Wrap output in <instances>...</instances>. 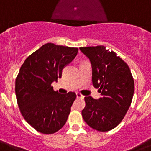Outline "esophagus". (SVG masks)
Here are the masks:
<instances>
[{"mask_svg":"<svg viewBox=\"0 0 151 151\" xmlns=\"http://www.w3.org/2000/svg\"><path fill=\"white\" fill-rule=\"evenodd\" d=\"M76 95H77V99H83V98H84V96H83L81 93H76Z\"/></svg>","mask_w":151,"mask_h":151,"instance_id":"34e87169","label":"esophagus"}]
</instances>
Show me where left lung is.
I'll return each mask as SVG.
<instances>
[{"mask_svg": "<svg viewBox=\"0 0 151 151\" xmlns=\"http://www.w3.org/2000/svg\"><path fill=\"white\" fill-rule=\"evenodd\" d=\"M92 65V82L101 97H85L82 115L95 130L107 132L116 127L127 112L134 92L130 68L113 51L104 46L80 47Z\"/></svg>", "mask_w": 151, "mask_h": 151, "instance_id": "1", "label": "left lung"}]
</instances>
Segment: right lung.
Segmentation results:
<instances>
[{
  "mask_svg": "<svg viewBox=\"0 0 151 151\" xmlns=\"http://www.w3.org/2000/svg\"><path fill=\"white\" fill-rule=\"evenodd\" d=\"M78 49L47 43L28 56L15 82L17 100L22 115L33 129L51 134L66 123L74 92L60 94L51 84L62 76L63 68L77 55Z\"/></svg>",
  "mask_w": 151,
  "mask_h": 151,
  "instance_id": "right-lung-1",
  "label": "right lung"
}]
</instances>
